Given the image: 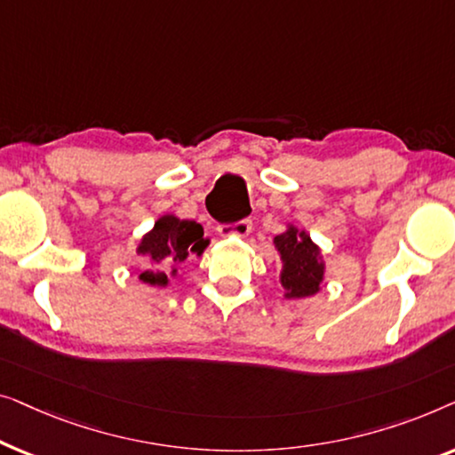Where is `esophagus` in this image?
Wrapping results in <instances>:
<instances>
[{"label": "esophagus", "instance_id": "esophagus-1", "mask_svg": "<svg viewBox=\"0 0 455 455\" xmlns=\"http://www.w3.org/2000/svg\"><path fill=\"white\" fill-rule=\"evenodd\" d=\"M251 233V220L245 219V220H239V222H233V225H220L219 227V235L220 236H230V239H245V236Z\"/></svg>", "mask_w": 455, "mask_h": 455}]
</instances>
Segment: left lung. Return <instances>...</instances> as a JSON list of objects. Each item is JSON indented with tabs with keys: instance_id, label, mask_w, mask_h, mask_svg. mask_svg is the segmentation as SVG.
Returning a JSON list of instances; mask_svg holds the SVG:
<instances>
[{
	"instance_id": "8db88e82",
	"label": "left lung",
	"mask_w": 455,
	"mask_h": 455,
	"mask_svg": "<svg viewBox=\"0 0 455 455\" xmlns=\"http://www.w3.org/2000/svg\"><path fill=\"white\" fill-rule=\"evenodd\" d=\"M274 245L283 261L280 283L284 286V297L305 299L319 292L325 264L322 261V251L311 241V236L305 230L289 225L283 235L274 236Z\"/></svg>"
}]
</instances>
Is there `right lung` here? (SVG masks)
Listing matches in <instances>:
<instances>
[{
    "instance_id": "1",
    "label": "right lung",
    "mask_w": 455,
    "mask_h": 455,
    "mask_svg": "<svg viewBox=\"0 0 455 455\" xmlns=\"http://www.w3.org/2000/svg\"><path fill=\"white\" fill-rule=\"evenodd\" d=\"M204 239V228L196 220H181L175 214H164L155 222V228L142 236L138 255H146L150 264L140 274L144 284L164 289L169 276H175L177 266L188 259L189 253L202 255L208 247ZM172 272L169 273L168 270Z\"/></svg>"
}]
</instances>
